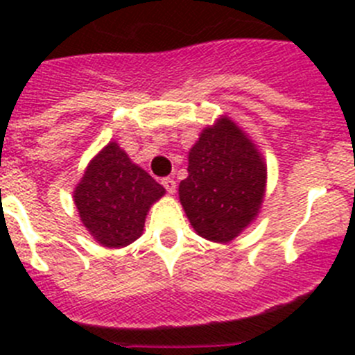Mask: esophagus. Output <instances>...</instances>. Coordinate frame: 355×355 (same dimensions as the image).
<instances>
[{
  "label": "esophagus",
  "mask_w": 355,
  "mask_h": 355,
  "mask_svg": "<svg viewBox=\"0 0 355 355\" xmlns=\"http://www.w3.org/2000/svg\"><path fill=\"white\" fill-rule=\"evenodd\" d=\"M161 185H163V187L166 189V191H168V194H173V192H175V189H177V184H175V180H173V178H170V177L163 178V180H161Z\"/></svg>",
  "instance_id": "obj_1"
}]
</instances>
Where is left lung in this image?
Instances as JSON below:
<instances>
[{"instance_id":"8db88e82","label":"left lung","mask_w":355,"mask_h":355,"mask_svg":"<svg viewBox=\"0 0 355 355\" xmlns=\"http://www.w3.org/2000/svg\"><path fill=\"white\" fill-rule=\"evenodd\" d=\"M187 171L178 185V198L199 237L228 244L261 213L266 161L227 114L202 128L189 151Z\"/></svg>"}]
</instances>
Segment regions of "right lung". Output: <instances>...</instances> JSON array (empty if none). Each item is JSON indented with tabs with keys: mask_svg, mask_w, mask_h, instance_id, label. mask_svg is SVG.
<instances>
[{
	"mask_svg": "<svg viewBox=\"0 0 355 355\" xmlns=\"http://www.w3.org/2000/svg\"><path fill=\"white\" fill-rule=\"evenodd\" d=\"M164 192L111 141L89 161L75 185L73 202L91 237L103 247L120 249L141 237L149 209Z\"/></svg>",
	"mask_w": 355,
	"mask_h": 355,
	"instance_id": "obj_1",
	"label": "right lung"
}]
</instances>
